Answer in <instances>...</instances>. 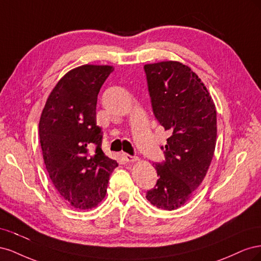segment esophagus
Listing matches in <instances>:
<instances>
[{"label": "esophagus", "instance_id": "34e87169", "mask_svg": "<svg viewBox=\"0 0 261 261\" xmlns=\"http://www.w3.org/2000/svg\"><path fill=\"white\" fill-rule=\"evenodd\" d=\"M122 155H123V159H124L126 162H127V163H134V162H136V161L138 160V158L132 156V155L127 154V153H123Z\"/></svg>", "mask_w": 261, "mask_h": 261}]
</instances>
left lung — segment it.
Instances as JSON below:
<instances>
[{"mask_svg": "<svg viewBox=\"0 0 261 261\" xmlns=\"http://www.w3.org/2000/svg\"><path fill=\"white\" fill-rule=\"evenodd\" d=\"M145 72L153 113L170 134L165 162L154 163L159 179L146 198L171 211L192 198L207 174L217 143L216 105L202 81L183 63H151Z\"/></svg>", "mask_w": 261, "mask_h": 261, "instance_id": "left-lung-1", "label": "left lung"}]
</instances>
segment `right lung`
I'll use <instances>...</instances> for the list:
<instances>
[{
    "label": "right lung",
    "instance_id": "1",
    "mask_svg": "<svg viewBox=\"0 0 261 261\" xmlns=\"http://www.w3.org/2000/svg\"><path fill=\"white\" fill-rule=\"evenodd\" d=\"M111 65L85 64L70 69L49 94L39 121V138L46 171L70 207L88 210L105 199L117 162L101 149L97 126L98 93ZM94 145L96 151L89 150Z\"/></svg>",
    "mask_w": 261,
    "mask_h": 261
}]
</instances>
